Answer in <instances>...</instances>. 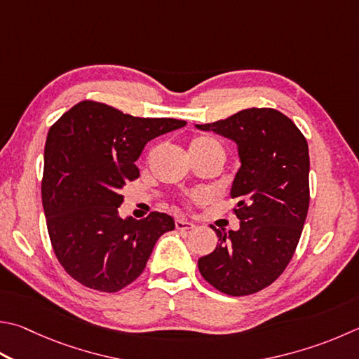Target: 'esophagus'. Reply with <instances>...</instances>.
Instances as JSON below:
<instances>
[{
  "label": "esophagus",
  "instance_id": "esophagus-1",
  "mask_svg": "<svg viewBox=\"0 0 359 359\" xmlns=\"http://www.w3.org/2000/svg\"><path fill=\"white\" fill-rule=\"evenodd\" d=\"M193 227H194V224L191 223V221L184 219V218L175 219V229H179V231H190V229H193Z\"/></svg>",
  "mask_w": 359,
  "mask_h": 359
}]
</instances>
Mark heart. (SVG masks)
Returning a JSON list of instances; mask_svg holds the SVG:
<instances>
[{"mask_svg": "<svg viewBox=\"0 0 359 359\" xmlns=\"http://www.w3.org/2000/svg\"><path fill=\"white\" fill-rule=\"evenodd\" d=\"M190 152L196 154H219L224 157V151L217 140L210 138V136H198L190 142Z\"/></svg>", "mask_w": 359, "mask_h": 359, "instance_id": "1", "label": "heart"}]
</instances>
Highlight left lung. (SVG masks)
<instances>
[{"label": "left lung", "instance_id": "1", "mask_svg": "<svg viewBox=\"0 0 359 359\" xmlns=\"http://www.w3.org/2000/svg\"><path fill=\"white\" fill-rule=\"evenodd\" d=\"M233 141L240 168L231 187L240 229L218 231L215 251L198 260L215 289L242 297L265 289L295 252L309 207L308 141L287 116L250 108L196 126Z\"/></svg>", "mask_w": 359, "mask_h": 359}]
</instances>
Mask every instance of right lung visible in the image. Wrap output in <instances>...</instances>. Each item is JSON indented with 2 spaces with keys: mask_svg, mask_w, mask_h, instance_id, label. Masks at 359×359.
<instances>
[{
  "mask_svg": "<svg viewBox=\"0 0 359 359\" xmlns=\"http://www.w3.org/2000/svg\"><path fill=\"white\" fill-rule=\"evenodd\" d=\"M179 119L123 114L84 100L50 128L45 142L42 204L60 264L89 289L117 292L138 278L157 240L175 224L152 212L122 218V188L140 175L135 161L149 141L185 127Z\"/></svg>",
  "mask_w": 359,
  "mask_h": 359,
  "instance_id": "obj_1",
  "label": "right lung"
}]
</instances>
